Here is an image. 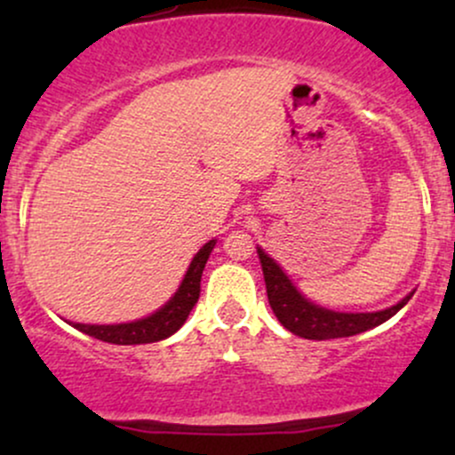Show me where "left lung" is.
<instances>
[{
	"label": "left lung",
	"mask_w": 455,
	"mask_h": 455,
	"mask_svg": "<svg viewBox=\"0 0 455 455\" xmlns=\"http://www.w3.org/2000/svg\"><path fill=\"white\" fill-rule=\"evenodd\" d=\"M260 267H263L265 286H267V299L278 321L295 336L306 340H331V338H348L355 333L368 331V329L380 325L400 310L411 295H406L400 304L380 312H368V315H344V312H331L318 307L304 299L284 271L271 260L263 250H257Z\"/></svg>",
	"instance_id": "8db88e82"
}]
</instances>
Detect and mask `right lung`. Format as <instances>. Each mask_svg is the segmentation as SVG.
<instances>
[{"mask_svg": "<svg viewBox=\"0 0 455 455\" xmlns=\"http://www.w3.org/2000/svg\"><path fill=\"white\" fill-rule=\"evenodd\" d=\"M213 245H216V239H212L210 243H205L198 250V254L192 259L190 267H188V274L184 282H181L180 291L156 315L134 323H124V325H81V323H75V327L78 331L108 344H148L173 336L177 329L184 325L188 315H190V310L198 301V295H201V275Z\"/></svg>", "mask_w": 455, "mask_h": 455, "instance_id": "right-lung-1", "label": "right lung"}]
</instances>
